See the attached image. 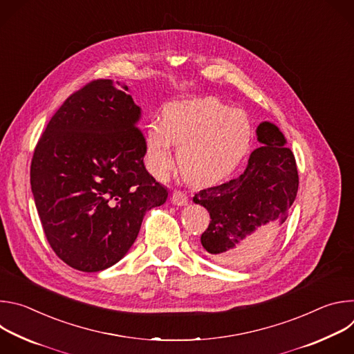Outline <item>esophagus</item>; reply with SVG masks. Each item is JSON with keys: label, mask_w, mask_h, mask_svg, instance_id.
Masks as SVG:
<instances>
[{"label": "esophagus", "mask_w": 354, "mask_h": 354, "mask_svg": "<svg viewBox=\"0 0 354 354\" xmlns=\"http://www.w3.org/2000/svg\"><path fill=\"white\" fill-rule=\"evenodd\" d=\"M171 201H172V205H175V206H186L187 205V196L180 190H175L172 193Z\"/></svg>", "instance_id": "1"}]
</instances>
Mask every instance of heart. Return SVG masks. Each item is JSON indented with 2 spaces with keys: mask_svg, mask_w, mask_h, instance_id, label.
<instances>
[{
  "mask_svg": "<svg viewBox=\"0 0 354 354\" xmlns=\"http://www.w3.org/2000/svg\"><path fill=\"white\" fill-rule=\"evenodd\" d=\"M252 123L245 111L228 108L213 96L172 100L144 137L145 165L158 179L174 167L178 147L182 176L194 185H213L230 176L248 154Z\"/></svg>",
  "mask_w": 354,
  "mask_h": 354,
  "instance_id": "obj_1",
  "label": "heart"
}]
</instances>
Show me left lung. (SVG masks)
Segmentation results:
<instances>
[{
	"mask_svg": "<svg viewBox=\"0 0 354 354\" xmlns=\"http://www.w3.org/2000/svg\"><path fill=\"white\" fill-rule=\"evenodd\" d=\"M257 137L262 145L252 151L242 175L193 197L212 218L201 245L224 266L254 259L258 249L277 235L297 196L295 158L284 134L276 124L262 122Z\"/></svg>",
	"mask_w": 354,
	"mask_h": 354,
	"instance_id": "left-lung-1",
	"label": "left lung"
}]
</instances>
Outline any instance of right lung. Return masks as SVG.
I'll return each instance as SVG.
<instances>
[{
  "label": "right lung",
  "instance_id": "obj_1",
  "mask_svg": "<svg viewBox=\"0 0 354 354\" xmlns=\"http://www.w3.org/2000/svg\"><path fill=\"white\" fill-rule=\"evenodd\" d=\"M141 108L127 85L96 80L74 92L35 148L30 186L56 255L81 272L118 263L168 190L144 167Z\"/></svg>",
  "mask_w": 354,
  "mask_h": 354
}]
</instances>
